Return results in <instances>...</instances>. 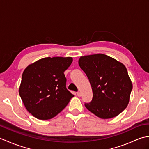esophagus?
Listing matches in <instances>:
<instances>
[{
  "mask_svg": "<svg viewBox=\"0 0 149 149\" xmlns=\"http://www.w3.org/2000/svg\"><path fill=\"white\" fill-rule=\"evenodd\" d=\"M77 95L78 97H81V93L80 92V91H77Z\"/></svg>",
  "mask_w": 149,
  "mask_h": 149,
  "instance_id": "esophagus-1",
  "label": "esophagus"
}]
</instances>
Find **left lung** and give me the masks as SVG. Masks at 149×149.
Masks as SVG:
<instances>
[{"instance_id":"left-lung-1","label":"left lung","mask_w":149,"mask_h":149,"mask_svg":"<svg viewBox=\"0 0 149 149\" xmlns=\"http://www.w3.org/2000/svg\"><path fill=\"white\" fill-rule=\"evenodd\" d=\"M79 65L87 75L93 91L92 100L84 104L86 108L102 119L121 113L127 106L132 90L125 66L103 54L82 56Z\"/></svg>"}]
</instances>
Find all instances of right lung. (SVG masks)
Masks as SVG:
<instances>
[{"label": "right lung", "mask_w": 149, "mask_h": 149, "mask_svg": "<svg viewBox=\"0 0 149 149\" xmlns=\"http://www.w3.org/2000/svg\"><path fill=\"white\" fill-rule=\"evenodd\" d=\"M72 61L71 57H48L24 70L19 94L27 110L36 118H53L74 96L66 89L64 74Z\"/></svg>", "instance_id": "right-lung-1"}]
</instances>
